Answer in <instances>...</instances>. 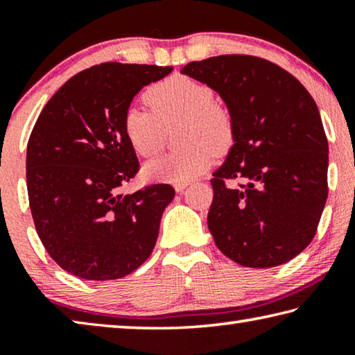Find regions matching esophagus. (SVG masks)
I'll list each match as a JSON object with an SVG mask.
<instances>
[{"instance_id":"1","label":"esophagus","mask_w":355,"mask_h":355,"mask_svg":"<svg viewBox=\"0 0 355 355\" xmlns=\"http://www.w3.org/2000/svg\"><path fill=\"white\" fill-rule=\"evenodd\" d=\"M188 184H189V182H180V183H173V188H175V191H177V192H182V191H184L186 188H188Z\"/></svg>"}]
</instances>
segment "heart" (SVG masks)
Segmentation results:
<instances>
[{"instance_id":"1","label":"heart","mask_w":355,"mask_h":355,"mask_svg":"<svg viewBox=\"0 0 355 355\" xmlns=\"http://www.w3.org/2000/svg\"><path fill=\"white\" fill-rule=\"evenodd\" d=\"M152 112L130 107L123 119L125 136L135 152L152 158L164 147L167 133L180 125V152L164 155L144 167L156 182H191L227 152L235 137V122L225 106L214 103L213 89L188 76H171L144 94Z\"/></svg>"}]
</instances>
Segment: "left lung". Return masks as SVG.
<instances>
[{"label":"left lung","mask_w":355,"mask_h":355,"mask_svg":"<svg viewBox=\"0 0 355 355\" xmlns=\"http://www.w3.org/2000/svg\"><path fill=\"white\" fill-rule=\"evenodd\" d=\"M182 73L218 92L235 122L233 146L211 178L216 245L248 268L290 261L311 243L327 200L329 146L315 100L257 56L208 58Z\"/></svg>","instance_id":"8db88e82"}]
</instances>
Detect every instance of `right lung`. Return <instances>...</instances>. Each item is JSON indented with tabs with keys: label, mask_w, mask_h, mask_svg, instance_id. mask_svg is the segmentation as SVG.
Returning a JSON list of instances; mask_svg holds the SVG:
<instances>
[{
	"label": "right lung",
	"mask_w": 355,
	"mask_h": 355,
	"mask_svg": "<svg viewBox=\"0 0 355 355\" xmlns=\"http://www.w3.org/2000/svg\"><path fill=\"white\" fill-rule=\"evenodd\" d=\"M172 67L103 62L71 76L42 110L26 150V186L35 230L64 271L114 280L152 254L175 189L119 188L139 171L123 119L144 86Z\"/></svg>",
	"instance_id": "obj_1"
}]
</instances>
